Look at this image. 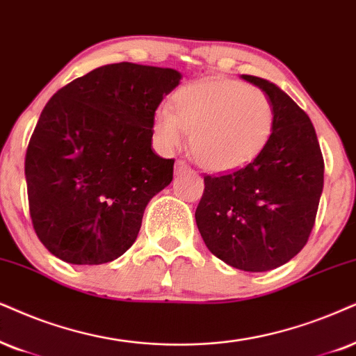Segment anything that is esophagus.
Listing matches in <instances>:
<instances>
[{"label":"esophagus","instance_id":"obj_1","mask_svg":"<svg viewBox=\"0 0 356 356\" xmlns=\"http://www.w3.org/2000/svg\"><path fill=\"white\" fill-rule=\"evenodd\" d=\"M187 169H188V165L184 163V161H177V163H175V174L186 172Z\"/></svg>","mask_w":356,"mask_h":356}]
</instances>
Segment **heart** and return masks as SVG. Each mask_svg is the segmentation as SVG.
Here are the masks:
<instances>
[{
  "instance_id": "heart-1",
  "label": "heart",
  "mask_w": 356,
  "mask_h": 356,
  "mask_svg": "<svg viewBox=\"0 0 356 356\" xmlns=\"http://www.w3.org/2000/svg\"><path fill=\"white\" fill-rule=\"evenodd\" d=\"M274 131V108L263 90L233 79H211L175 90L170 106L152 116V133L164 151L177 149L188 134L193 159L211 172L253 163Z\"/></svg>"
}]
</instances>
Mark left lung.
Returning <instances> with one entry per match:
<instances>
[{
    "mask_svg": "<svg viewBox=\"0 0 356 356\" xmlns=\"http://www.w3.org/2000/svg\"><path fill=\"white\" fill-rule=\"evenodd\" d=\"M241 79L273 103L271 141L245 168L205 175L195 222L207 248L223 263L263 273L286 264L307 243L323 188V157L298 103L269 80Z\"/></svg>",
    "mask_w": 356,
    "mask_h": 356,
    "instance_id": "left-lung-1",
    "label": "left lung"
}]
</instances>
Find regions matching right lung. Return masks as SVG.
Instances as JSON below:
<instances>
[{"label":"right lung","mask_w":356,"mask_h":356,"mask_svg":"<svg viewBox=\"0 0 356 356\" xmlns=\"http://www.w3.org/2000/svg\"><path fill=\"white\" fill-rule=\"evenodd\" d=\"M181 72L120 62L75 79L44 106L26 152L35 235L70 264L110 263L136 241L146 205L172 181L152 116Z\"/></svg>","instance_id":"obj_1"}]
</instances>
